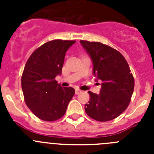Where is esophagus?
<instances>
[{"mask_svg":"<svg viewBox=\"0 0 154 154\" xmlns=\"http://www.w3.org/2000/svg\"><path fill=\"white\" fill-rule=\"evenodd\" d=\"M82 91L80 89H75V95H79V93H81Z\"/></svg>","mask_w":154,"mask_h":154,"instance_id":"obj_1","label":"esophagus"}]
</instances>
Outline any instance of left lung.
Wrapping results in <instances>:
<instances>
[{
    "instance_id": "8db88e82",
    "label": "left lung",
    "mask_w": 154,
    "mask_h": 154,
    "mask_svg": "<svg viewBox=\"0 0 154 154\" xmlns=\"http://www.w3.org/2000/svg\"><path fill=\"white\" fill-rule=\"evenodd\" d=\"M93 65V75L102 81L100 93L89 91L90 100L85 106L89 117L100 122L118 117L129 106L134 79L122 54L100 42L80 41Z\"/></svg>"
}]
</instances>
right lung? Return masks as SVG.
Wrapping results in <instances>:
<instances>
[{"instance_id": "add662e5", "label": "right lung", "mask_w": 154, "mask_h": 154, "mask_svg": "<svg viewBox=\"0 0 154 154\" xmlns=\"http://www.w3.org/2000/svg\"><path fill=\"white\" fill-rule=\"evenodd\" d=\"M75 41L53 40L35 50L24 66L21 88L27 106L37 117L55 121L62 117L75 94L55 80L62 75L65 53Z\"/></svg>"}]
</instances>
